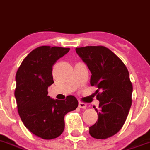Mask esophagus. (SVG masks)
Segmentation results:
<instances>
[{
    "mask_svg": "<svg viewBox=\"0 0 150 150\" xmlns=\"http://www.w3.org/2000/svg\"><path fill=\"white\" fill-rule=\"evenodd\" d=\"M79 107L81 108V109H86L87 108V104L82 102H79Z\"/></svg>",
    "mask_w": 150,
    "mask_h": 150,
    "instance_id": "1",
    "label": "esophagus"
}]
</instances>
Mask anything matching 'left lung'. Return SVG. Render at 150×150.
I'll return each mask as SVG.
<instances>
[{
  "instance_id": "8db88e82",
  "label": "left lung",
  "mask_w": 150,
  "mask_h": 150,
  "mask_svg": "<svg viewBox=\"0 0 150 150\" xmlns=\"http://www.w3.org/2000/svg\"><path fill=\"white\" fill-rule=\"evenodd\" d=\"M91 72V84L97 86L99 108L97 122L89 127L91 137L106 139L120 131L132 103L133 86L125 65L113 52L103 46L75 48ZM100 91V93L98 92Z\"/></svg>"
}]
</instances>
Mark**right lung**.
I'll return each instance as SVG.
<instances>
[{
	"label": "right lung",
	"instance_id": "right-lung-1",
	"mask_svg": "<svg viewBox=\"0 0 150 150\" xmlns=\"http://www.w3.org/2000/svg\"><path fill=\"white\" fill-rule=\"evenodd\" d=\"M69 50L39 47L23 59L16 75L15 97L21 120L28 131L44 140L61 135L65 128V115L79 105L71 95L62 100L47 95L48 88L53 83L52 67Z\"/></svg>",
	"mask_w": 150,
	"mask_h": 150
}]
</instances>
